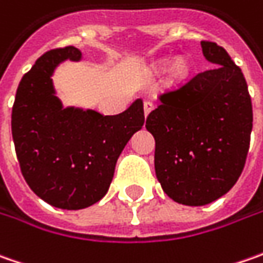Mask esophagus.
<instances>
[{
	"instance_id": "34e87169",
	"label": "esophagus",
	"mask_w": 263,
	"mask_h": 263,
	"mask_svg": "<svg viewBox=\"0 0 263 263\" xmlns=\"http://www.w3.org/2000/svg\"><path fill=\"white\" fill-rule=\"evenodd\" d=\"M154 109V104L151 102V101H145L143 102V111H145V116H149V112Z\"/></svg>"
}]
</instances>
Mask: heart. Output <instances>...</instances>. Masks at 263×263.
<instances>
[{
    "label": "heart",
    "instance_id": "heart-1",
    "mask_svg": "<svg viewBox=\"0 0 263 263\" xmlns=\"http://www.w3.org/2000/svg\"><path fill=\"white\" fill-rule=\"evenodd\" d=\"M184 71H186V64H184L183 61L177 63L176 66H174V74H176V76H181Z\"/></svg>",
    "mask_w": 263,
    "mask_h": 263
}]
</instances>
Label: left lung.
Instances as JSON below:
<instances>
[{
	"mask_svg": "<svg viewBox=\"0 0 263 263\" xmlns=\"http://www.w3.org/2000/svg\"><path fill=\"white\" fill-rule=\"evenodd\" d=\"M200 45L217 67L161 93V104L146 118L155 137L158 181L174 202L187 206L208 205L236 184L253 126L240 67L215 42Z\"/></svg>",
	"mask_w": 263,
	"mask_h": 263,
	"instance_id": "8db88e82",
	"label": "left lung"
}]
</instances>
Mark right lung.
Returning <instances> with one entry per match:
<instances>
[{"mask_svg": "<svg viewBox=\"0 0 263 263\" xmlns=\"http://www.w3.org/2000/svg\"><path fill=\"white\" fill-rule=\"evenodd\" d=\"M80 58L74 46L39 57L20 80L11 112L15 155L26 183L61 209H83L105 196L117 159L145 123L142 99L118 116L63 108L51 76L60 63Z\"/></svg>", "mask_w": 263, "mask_h": 263, "instance_id": "add662e5", "label": "right lung"}]
</instances>
